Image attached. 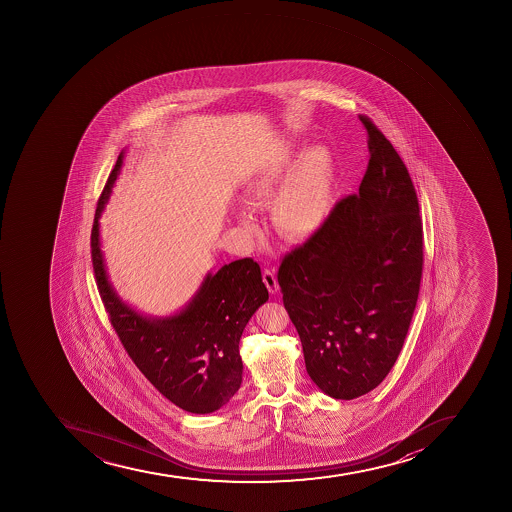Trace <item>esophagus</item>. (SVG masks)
<instances>
[{
    "label": "esophagus",
    "instance_id": "1",
    "mask_svg": "<svg viewBox=\"0 0 512 512\" xmlns=\"http://www.w3.org/2000/svg\"><path fill=\"white\" fill-rule=\"evenodd\" d=\"M263 276V283L267 285L268 291L272 294L278 293L280 291V285H278V280H276V275L273 270H270V268H265L262 273Z\"/></svg>",
    "mask_w": 512,
    "mask_h": 512
}]
</instances>
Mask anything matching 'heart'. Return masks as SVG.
<instances>
[{
	"label": "heart",
	"instance_id": "1",
	"mask_svg": "<svg viewBox=\"0 0 512 512\" xmlns=\"http://www.w3.org/2000/svg\"><path fill=\"white\" fill-rule=\"evenodd\" d=\"M283 184L286 188L282 191ZM278 190L282 191L280 196ZM247 191L254 201H268L278 195L273 204V221L283 234L313 236L334 209L332 154L324 145L309 147L301 157L293 147L281 149L255 173ZM240 222L247 231H255V221L249 213H240Z\"/></svg>",
	"mask_w": 512,
	"mask_h": 512
}]
</instances>
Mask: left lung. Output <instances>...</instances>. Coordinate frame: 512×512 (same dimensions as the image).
I'll return each mask as SVG.
<instances>
[{
    "mask_svg": "<svg viewBox=\"0 0 512 512\" xmlns=\"http://www.w3.org/2000/svg\"><path fill=\"white\" fill-rule=\"evenodd\" d=\"M368 134L367 172L326 224L285 255L283 304L317 388L355 399L385 380L403 349L421 286L422 221L406 165L383 132Z\"/></svg>",
    "mask_w": 512,
    "mask_h": 512,
    "instance_id": "left-lung-1",
    "label": "left lung"
}]
</instances>
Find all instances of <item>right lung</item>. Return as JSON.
<instances>
[{
  "mask_svg": "<svg viewBox=\"0 0 512 512\" xmlns=\"http://www.w3.org/2000/svg\"><path fill=\"white\" fill-rule=\"evenodd\" d=\"M119 154L96 206L91 260L109 321L132 362L160 393L183 411H218L239 391V342L250 317L268 299L262 272L252 258L209 272L190 303L167 317L144 316L119 299L101 252L100 218L123 167Z\"/></svg>",
  "mask_w": 512,
  "mask_h": 512,
  "instance_id": "add662e5",
  "label": "right lung"
}]
</instances>
